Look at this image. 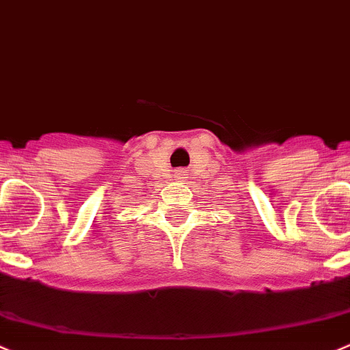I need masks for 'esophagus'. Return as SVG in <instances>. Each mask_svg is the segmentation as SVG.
Masks as SVG:
<instances>
[{
	"label": "esophagus",
	"instance_id": "1",
	"mask_svg": "<svg viewBox=\"0 0 350 350\" xmlns=\"http://www.w3.org/2000/svg\"><path fill=\"white\" fill-rule=\"evenodd\" d=\"M183 176H185V174H183V172H179V176H178V178H183Z\"/></svg>",
	"mask_w": 350,
	"mask_h": 350
}]
</instances>
